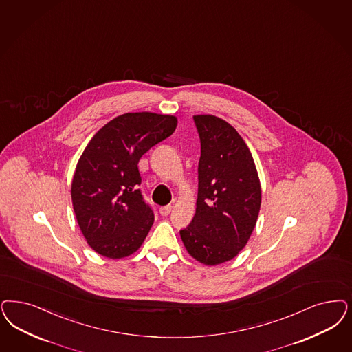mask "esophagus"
I'll return each mask as SVG.
<instances>
[{
    "instance_id": "34e87169",
    "label": "esophagus",
    "mask_w": 352,
    "mask_h": 352,
    "mask_svg": "<svg viewBox=\"0 0 352 352\" xmlns=\"http://www.w3.org/2000/svg\"><path fill=\"white\" fill-rule=\"evenodd\" d=\"M170 212H171V206H161V208H160V214L164 216V217L169 216Z\"/></svg>"
}]
</instances>
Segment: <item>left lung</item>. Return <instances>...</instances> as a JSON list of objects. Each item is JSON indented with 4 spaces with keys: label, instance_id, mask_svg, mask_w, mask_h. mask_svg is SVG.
<instances>
[{
    "label": "left lung",
    "instance_id": "1",
    "mask_svg": "<svg viewBox=\"0 0 352 352\" xmlns=\"http://www.w3.org/2000/svg\"><path fill=\"white\" fill-rule=\"evenodd\" d=\"M200 136L196 213L181 230L187 252L219 265L242 251L255 229L261 186L250 148L238 131L210 114L194 116Z\"/></svg>",
    "mask_w": 352,
    "mask_h": 352
}]
</instances>
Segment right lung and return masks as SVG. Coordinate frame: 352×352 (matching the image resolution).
<instances>
[{"mask_svg":"<svg viewBox=\"0 0 352 352\" xmlns=\"http://www.w3.org/2000/svg\"><path fill=\"white\" fill-rule=\"evenodd\" d=\"M174 116L126 113L101 127L79 158L72 200L78 225L98 255L122 258L144 242L155 216L143 200L138 164L175 131Z\"/></svg>","mask_w":352,"mask_h":352,"instance_id":"1","label":"right lung"}]
</instances>
